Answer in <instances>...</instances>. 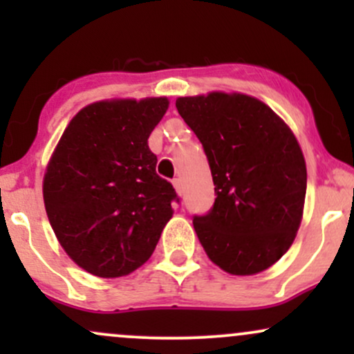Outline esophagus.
Segmentation results:
<instances>
[{
	"label": "esophagus",
	"instance_id": "esophagus-1",
	"mask_svg": "<svg viewBox=\"0 0 354 354\" xmlns=\"http://www.w3.org/2000/svg\"><path fill=\"white\" fill-rule=\"evenodd\" d=\"M173 186H174V189H176V193L181 196V194H183V183H181L180 178H174Z\"/></svg>",
	"mask_w": 354,
	"mask_h": 354
}]
</instances>
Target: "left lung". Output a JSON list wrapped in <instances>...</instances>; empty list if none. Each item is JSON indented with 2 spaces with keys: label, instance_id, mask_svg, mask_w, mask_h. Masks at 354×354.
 <instances>
[{
  "label": "left lung",
  "instance_id": "8db88e82",
  "mask_svg": "<svg viewBox=\"0 0 354 354\" xmlns=\"http://www.w3.org/2000/svg\"><path fill=\"white\" fill-rule=\"evenodd\" d=\"M176 108L203 143L213 174V209L194 216L201 246L234 276L273 266L303 219L306 161L291 128L243 93L181 96Z\"/></svg>",
  "mask_w": 354,
  "mask_h": 354
}]
</instances>
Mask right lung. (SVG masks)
I'll return each instance as SVG.
<instances>
[{"label": "right lung", "mask_w": 354, "mask_h": 354, "mask_svg": "<svg viewBox=\"0 0 354 354\" xmlns=\"http://www.w3.org/2000/svg\"><path fill=\"white\" fill-rule=\"evenodd\" d=\"M169 101L113 98L80 109L43 178V200L59 245L98 278L145 265L173 216L171 183L156 174L148 146Z\"/></svg>", "instance_id": "add662e5"}]
</instances>
